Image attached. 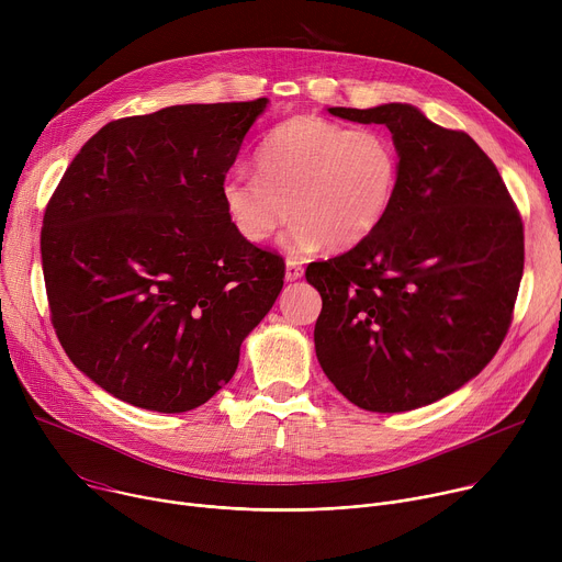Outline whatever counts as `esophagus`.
<instances>
[{
	"label": "esophagus",
	"instance_id": "1",
	"mask_svg": "<svg viewBox=\"0 0 562 562\" xmlns=\"http://www.w3.org/2000/svg\"><path fill=\"white\" fill-rule=\"evenodd\" d=\"M302 278V267L295 260H286V269H284V280L286 282H295Z\"/></svg>",
	"mask_w": 562,
	"mask_h": 562
}]
</instances>
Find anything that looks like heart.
Returning <instances> with one entry per match:
<instances>
[{
  "label": "heart",
  "mask_w": 562,
  "mask_h": 562,
  "mask_svg": "<svg viewBox=\"0 0 562 562\" xmlns=\"http://www.w3.org/2000/svg\"><path fill=\"white\" fill-rule=\"evenodd\" d=\"M258 177L222 181L224 211L248 244L269 241L293 215L282 246L307 255L349 250L387 217L398 186V151L379 130H349L321 116H293L255 151Z\"/></svg>",
  "instance_id": "1"
}]
</instances>
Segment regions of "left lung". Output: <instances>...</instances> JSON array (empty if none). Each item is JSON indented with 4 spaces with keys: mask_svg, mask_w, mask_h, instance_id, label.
Listing matches in <instances>:
<instances>
[{
    "mask_svg": "<svg viewBox=\"0 0 562 562\" xmlns=\"http://www.w3.org/2000/svg\"><path fill=\"white\" fill-rule=\"evenodd\" d=\"M327 112L392 132L398 186L363 244L304 273L323 297L318 363L363 411H415L469 383L499 349L525 269L522 220L469 134L407 103Z\"/></svg>",
    "mask_w": 562,
    "mask_h": 562,
    "instance_id": "8db88e82",
    "label": "left lung"
}]
</instances>
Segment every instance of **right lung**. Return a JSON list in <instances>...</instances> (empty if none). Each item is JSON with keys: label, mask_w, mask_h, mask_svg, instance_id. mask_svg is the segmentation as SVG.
Wrapping results in <instances>:
<instances>
[{"label": "right lung", "mask_w": 562, "mask_h": 562, "mask_svg": "<svg viewBox=\"0 0 562 562\" xmlns=\"http://www.w3.org/2000/svg\"><path fill=\"white\" fill-rule=\"evenodd\" d=\"M269 98L172 105L98 130L42 226L50 323L112 396L188 413L235 374L284 284L280 255L233 228L222 181Z\"/></svg>", "instance_id": "1"}]
</instances>
